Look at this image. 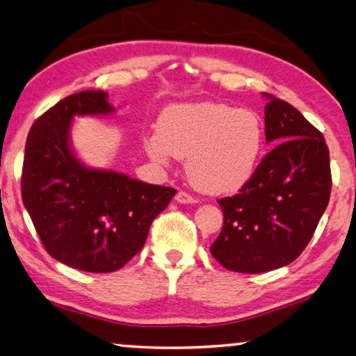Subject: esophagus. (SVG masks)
<instances>
[{
	"instance_id": "esophagus-1",
	"label": "esophagus",
	"mask_w": 356,
	"mask_h": 356,
	"mask_svg": "<svg viewBox=\"0 0 356 356\" xmlns=\"http://www.w3.org/2000/svg\"><path fill=\"white\" fill-rule=\"evenodd\" d=\"M176 201L179 204H195L196 202L195 197H193L191 195H188V193H186V191H179L177 195H176Z\"/></svg>"
}]
</instances>
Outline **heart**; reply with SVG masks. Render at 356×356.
Returning a JSON list of instances; mask_svg holds the SVG:
<instances>
[{"label": "heart", "instance_id": "b5f03b06", "mask_svg": "<svg viewBox=\"0 0 356 356\" xmlns=\"http://www.w3.org/2000/svg\"><path fill=\"white\" fill-rule=\"evenodd\" d=\"M264 129L252 111L218 102L182 104L161 113L146 140L150 159L161 163L186 159V174L209 195L236 193L254 176Z\"/></svg>", "mask_w": 356, "mask_h": 356}]
</instances>
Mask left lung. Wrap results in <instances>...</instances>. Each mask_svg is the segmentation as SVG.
<instances>
[{"instance_id":"1","label":"left lung","mask_w":356,"mask_h":356,"mask_svg":"<svg viewBox=\"0 0 356 356\" xmlns=\"http://www.w3.org/2000/svg\"><path fill=\"white\" fill-rule=\"evenodd\" d=\"M265 140L276 146L236 196L218 201L222 229L210 252L238 273L289 265L309 243L330 201V152L297 108L264 94Z\"/></svg>"}]
</instances>
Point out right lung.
Here are the masks:
<instances>
[{
	"mask_svg": "<svg viewBox=\"0 0 356 356\" xmlns=\"http://www.w3.org/2000/svg\"><path fill=\"white\" fill-rule=\"evenodd\" d=\"M113 113L104 91L69 95L33 124L23 160V204L48 254L91 273L116 272L140 252L176 195L171 186L81 163L72 149V120Z\"/></svg>",
	"mask_w": 356,
	"mask_h": 356,
	"instance_id": "add662e5",
	"label": "right lung"
}]
</instances>
